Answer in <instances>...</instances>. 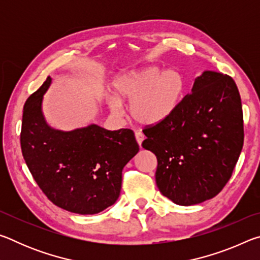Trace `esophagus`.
<instances>
[{"mask_svg": "<svg viewBox=\"0 0 260 260\" xmlns=\"http://www.w3.org/2000/svg\"><path fill=\"white\" fill-rule=\"evenodd\" d=\"M135 139H136V141H138L139 146H141V144H142V142H143V140H144V135L141 133V132H136Z\"/></svg>", "mask_w": 260, "mask_h": 260, "instance_id": "34e87169", "label": "esophagus"}]
</instances>
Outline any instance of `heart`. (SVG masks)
I'll list each match as a JSON object with an SVG mask.
<instances>
[{
    "label": "heart",
    "mask_w": 260,
    "mask_h": 260,
    "mask_svg": "<svg viewBox=\"0 0 260 260\" xmlns=\"http://www.w3.org/2000/svg\"><path fill=\"white\" fill-rule=\"evenodd\" d=\"M112 89L114 98L108 99L112 113H120V102H129L132 119L143 126H156L179 109L186 93V80L177 69L161 71L158 67H147L119 74Z\"/></svg>",
    "instance_id": "obj_1"
}]
</instances>
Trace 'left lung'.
I'll return each instance as SVG.
<instances>
[{
    "label": "left lung",
    "instance_id": "obj_1",
    "mask_svg": "<svg viewBox=\"0 0 260 260\" xmlns=\"http://www.w3.org/2000/svg\"><path fill=\"white\" fill-rule=\"evenodd\" d=\"M157 157L162 195L189 206L214 197L231 179L243 147V112L235 81L204 71L170 119L143 131Z\"/></svg>",
    "mask_w": 260,
    "mask_h": 260
}]
</instances>
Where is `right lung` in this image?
<instances>
[{
	"instance_id": "right-lung-1",
	"label": "right lung",
	"mask_w": 260,
	"mask_h": 260,
	"mask_svg": "<svg viewBox=\"0 0 260 260\" xmlns=\"http://www.w3.org/2000/svg\"><path fill=\"white\" fill-rule=\"evenodd\" d=\"M51 78L26 101L20 146L29 172L55 205L95 214L116 203L124 166L139 152L133 131H108L96 124L64 132L47 124L43 95Z\"/></svg>"
}]
</instances>
